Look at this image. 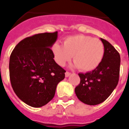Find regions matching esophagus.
Segmentation results:
<instances>
[{
  "label": "esophagus",
  "instance_id": "obj_1",
  "mask_svg": "<svg viewBox=\"0 0 129 129\" xmlns=\"http://www.w3.org/2000/svg\"><path fill=\"white\" fill-rule=\"evenodd\" d=\"M70 74H71L70 72H66V74H65V76H66V78H68V77H69L70 76Z\"/></svg>",
  "mask_w": 129,
  "mask_h": 129
}]
</instances>
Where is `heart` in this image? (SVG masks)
<instances>
[{"label": "heart", "mask_w": 129, "mask_h": 129, "mask_svg": "<svg viewBox=\"0 0 129 129\" xmlns=\"http://www.w3.org/2000/svg\"><path fill=\"white\" fill-rule=\"evenodd\" d=\"M52 51L55 59L60 66H63L73 57L74 63L72 66L86 72L97 68L104 55V46L102 41L84 35L67 37L63 45L55 43Z\"/></svg>", "instance_id": "1"}]
</instances>
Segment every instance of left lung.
<instances>
[{
	"label": "left lung",
	"mask_w": 129,
	"mask_h": 129,
	"mask_svg": "<svg viewBox=\"0 0 129 129\" xmlns=\"http://www.w3.org/2000/svg\"><path fill=\"white\" fill-rule=\"evenodd\" d=\"M104 44V55L99 66L86 74H78L80 83L75 93L81 102L88 105L103 102L112 94L118 82L120 57L108 41L100 38Z\"/></svg>",
	"instance_id": "left-lung-1"
}]
</instances>
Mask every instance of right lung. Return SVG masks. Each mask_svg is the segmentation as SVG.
<instances>
[{"label":"right lung","mask_w":129,"mask_h":129,"mask_svg":"<svg viewBox=\"0 0 129 129\" xmlns=\"http://www.w3.org/2000/svg\"><path fill=\"white\" fill-rule=\"evenodd\" d=\"M57 31L36 34L16 45L9 61L11 86L19 98L32 107L47 104L54 97L66 71L55 60L51 47Z\"/></svg>","instance_id":"right-lung-1"}]
</instances>
